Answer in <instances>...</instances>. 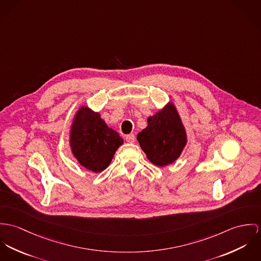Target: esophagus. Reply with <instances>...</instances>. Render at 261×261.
Masks as SVG:
<instances>
[{
    "label": "esophagus",
    "mask_w": 261,
    "mask_h": 261,
    "mask_svg": "<svg viewBox=\"0 0 261 261\" xmlns=\"http://www.w3.org/2000/svg\"><path fill=\"white\" fill-rule=\"evenodd\" d=\"M126 141L129 143H134L135 142V135L134 134H129L126 136Z\"/></svg>",
    "instance_id": "esophagus-1"
}]
</instances>
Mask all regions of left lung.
<instances>
[{"label":"left lung","instance_id":"obj_1","mask_svg":"<svg viewBox=\"0 0 261 261\" xmlns=\"http://www.w3.org/2000/svg\"><path fill=\"white\" fill-rule=\"evenodd\" d=\"M147 127L137 140L150 162L163 167L175 162L187 144V133L177 108L168 102L156 114L148 117Z\"/></svg>","mask_w":261,"mask_h":261}]
</instances>
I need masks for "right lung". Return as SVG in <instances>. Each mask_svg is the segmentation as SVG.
I'll return each instance as SVG.
<instances>
[{
  "mask_svg": "<svg viewBox=\"0 0 261 261\" xmlns=\"http://www.w3.org/2000/svg\"><path fill=\"white\" fill-rule=\"evenodd\" d=\"M124 143L99 112L81 106L75 113L69 132V145L73 156L88 170L99 173L111 163L117 149Z\"/></svg>",
  "mask_w": 261,
  "mask_h": 261,
  "instance_id": "right-lung-1",
  "label": "right lung"
}]
</instances>
